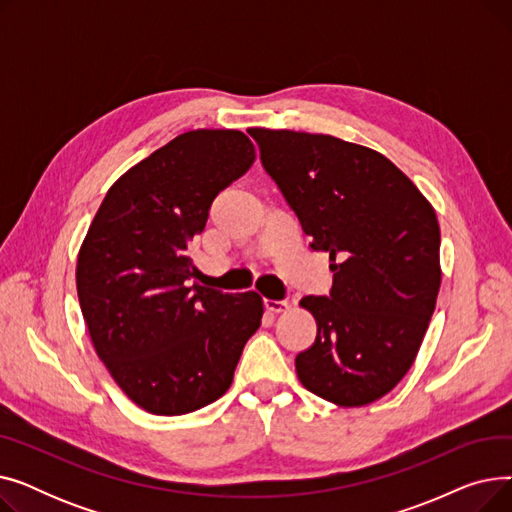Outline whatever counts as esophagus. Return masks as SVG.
I'll return each mask as SVG.
<instances>
[{"label": "esophagus", "instance_id": "esophagus-1", "mask_svg": "<svg viewBox=\"0 0 512 512\" xmlns=\"http://www.w3.org/2000/svg\"><path fill=\"white\" fill-rule=\"evenodd\" d=\"M263 305H265L267 311H272V313H280V311H286V309H288V301H272V299H265Z\"/></svg>", "mask_w": 512, "mask_h": 512}]
</instances>
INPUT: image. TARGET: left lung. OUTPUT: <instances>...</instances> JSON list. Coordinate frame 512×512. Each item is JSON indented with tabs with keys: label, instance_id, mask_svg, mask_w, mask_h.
I'll return each instance as SVG.
<instances>
[{
	"label": "left lung",
	"instance_id": "8db88e82",
	"mask_svg": "<svg viewBox=\"0 0 512 512\" xmlns=\"http://www.w3.org/2000/svg\"><path fill=\"white\" fill-rule=\"evenodd\" d=\"M261 164L330 253V297H305L317 336L301 384L340 407L388 394L411 369L440 290V226L419 188L382 153L330 134L251 128Z\"/></svg>",
	"mask_w": 512,
	"mask_h": 512
}]
</instances>
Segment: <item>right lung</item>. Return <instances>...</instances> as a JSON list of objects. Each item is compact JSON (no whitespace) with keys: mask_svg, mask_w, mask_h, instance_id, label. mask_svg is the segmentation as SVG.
I'll return each instance as SVG.
<instances>
[{"mask_svg":"<svg viewBox=\"0 0 512 512\" xmlns=\"http://www.w3.org/2000/svg\"><path fill=\"white\" fill-rule=\"evenodd\" d=\"M255 147L240 130H191L107 191L76 263V290L99 359L153 415L193 413L232 384L261 326L257 292L188 286V242L213 199L245 174Z\"/></svg>","mask_w":512,"mask_h":512,"instance_id":"obj_1","label":"right lung"}]
</instances>
